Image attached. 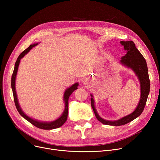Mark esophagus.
Listing matches in <instances>:
<instances>
[{"instance_id":"obj_1","label":"esophagus","mask_w":160,"mask_h":160,"mask_svg":"<svg viewBox=\"0 0 160 160\" xmlns=\"http://www.w3.org/2000/svg\"><path fill=\"white\" fill-rule=\"evenodd\" d=\"M85 82H84V83H85Z\"/></svg>"}]
</instances>
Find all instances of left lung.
I'll list each match as a JSON object with an SVG mask.
<instances>
[{
	"mask_svg": "<svg viewBox=\"0 0 160 160\" xmlns=\"http://www.w3.org/2000/svg\"><path fill=\"white\" fill-rule=\"evenodd\" d=\"M121 43L124 46V49L127 50V53L122 57L121 62L127 67H130L138 77L141 84V98L135 111L123 118L115 121H106L99 117L95 108L94 100L93 98H91V105L93 108L96 118L100 122L106 125L121 126L127 124L137 118L144 110L150 92V83L145 59L136 47L135 44L132 41H121ZM91 96L93 97L92 95Z\"/></svg>",
	"mask_w": 160,
	"mask_h": 160,
	"instance_id": "1",
	"label": "left lung"
}]
</instances>
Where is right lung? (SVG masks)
Wrapping results in <instances>:
<instances>
[{"label": "right lung", "mask_w": 160, "mask_h": 160, "mask_svg": "<svg viewBox=\"0 0 160 160\" xmlns=\"http://www.w3.org/2000/svg\"><path fill=\"white\" fill-rule=\"evenodd\" d=\"M38 44H33L31 45L28 48H27V49H25L21 53V54L19 56L18 58L17 59V61L15 62V67H14V70L12 74V91H13V98H14V102H15V104L16 106L17 110H18V112L20 113V115L21 116H22L24 118L27 120L28 122H30L31 124H32L33 125H34L35 127H36L37 128H41V129H43V130H52V129H54V128H58L59 127H62V126L65 122V121H67V115H68V106H69V98L70 97V95L72 94V92L76 90L77 89H78V83H74V85H72L71 87H70L69 88L67 89L65 93H64V101H65V110L64 112L63 113L62 115L60 117V118L58 119L57 120L52 121L51 122H39L38 121L36 120H34L33 119H31L30 117H28L27 115H25L23 112L21 110V109L18 103V98H17V95H16V91H15V78H16V75H17V72H18V67H19V65L20 63V60L26 54H27L30 50H31L32 48V47H35L36 45H37Z\"/></svg>", "instance_id": "add662e5"}]
</instances>
